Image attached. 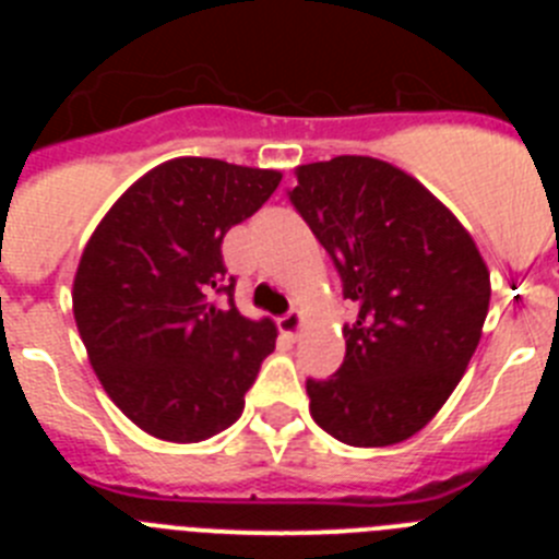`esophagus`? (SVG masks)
<instances>
[{
    "label": "esophagus",
    "instance_id": "1",
    "mask_svg": "<svg viewBox=\"0 0 559 559\" xmlns=\"http://www.w3.org/2000/svg\"><path fill=\"white\" fill-rule=\"evenodd\" d=\"M276 324H280V333L288 335V338H296L299 330H302V313H299V310H288Z\"/></svg>",
    "mask_w": 559,
    "mask_h": 559
}]
</instances>
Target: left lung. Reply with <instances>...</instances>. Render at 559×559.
<instances>
[{
  "label": "left lung",
  "mask_w": 559,
  "mask_h": 559,
  "mask_svg": "<svg viewBox=\"0 0 559 559\" xmlns=\"http://www.w3.org/2000/svg\"><path fill=\"white\" fill-rule=\"evenodd\" d=\"M288 201L324 246L358 316L310 414L344 445L414 437L442 408L481 338L490 274L473 237L408 173L369 156L296 170Z\"/></svg>",
  "instance_id": "obj_1"
}]
</instances>
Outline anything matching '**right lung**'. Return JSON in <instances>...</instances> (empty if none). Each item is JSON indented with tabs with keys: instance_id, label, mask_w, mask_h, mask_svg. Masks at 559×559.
Returning <instances> with one entry per match:
<instances>
[{
	"instance_id": "add662e5",
	"label": "right lung",
	"mask_w": 559,
	"mask_h": 559,
	"mask_svg": "<svg viewBox=\"0 0 559 559\" xmlns=\"http://www.w3.org/2000/svg\"><path fill=\"white\" fill-rule=\"evenodd\" d=\"M280 179L181 156L128 187L88 240L72 290L78 330L108 397L151 437L201 442L243 414L276 330L235 308L221 243Z\"/></svg>"
}]
</instances>
